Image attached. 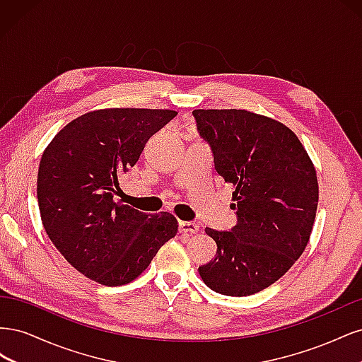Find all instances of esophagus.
Returning <instances> with one entry per match:
<instances>
[{
	"label": "esophagus",
	"mask_w": 362,
	"mask_h": 362,
	"mask_svg": "<svg viewBox=\"0 0 362 362\" xmlns=\"http://www.w3.org/2000/svg\"><path fill=\"white\" fill-rule=\"evenodd\" d=\"M198 231H199V225L198 223L180 221V233L181 234H196Z\"/></svg>",
	"instance_id": "esophagus-1"
}]
</instances>
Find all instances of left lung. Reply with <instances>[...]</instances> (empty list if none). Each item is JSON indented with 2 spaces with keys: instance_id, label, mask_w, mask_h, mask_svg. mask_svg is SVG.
Returning a JSON list of instances; mask_svg holds the SVG:
<instances>
[{
  "instance_id": "obj_1",
  "label": "left lung",
  "mask_w": 362,
  "mask_h": 362,
  "mask_svg": "<svg viewBox=\"0 0 362 362\" xmlns=\"http://www.w3.org/2000/svg\"><path fill=\"white\" fill-rule=\"evenodd\" d=\"M214 169L233 185L237 225L205 228L216 258L201 266L208 287L226 296L267 288L294 264L313 231L319 182L300 140L278 120L247 110H194Z\"/></svg>"
}]
</instances>
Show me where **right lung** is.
I'll return each mask as SVG.
<instances>
[{
	"label": "right lung",
	"mask_w": 362,
	"mask_h": 362,
	"mask_svg": "<svg viewBox=\"0 0 362 362\" xmlns=\"http://www.w3.org/2000/svg\"><path fill=\"white\" fill-rule=\"evenodd\" d=\"M173 110L103 108L74 119L45 148L37 172L42 225L69 264L103 286L141 275L178 233L170 213L146 214L113 201L117 173L137 163Z\"/></svg>",
	"instance_id": "add662e5"
}]
</instances>
